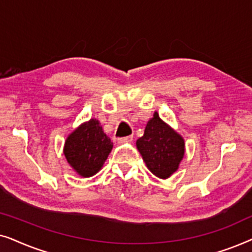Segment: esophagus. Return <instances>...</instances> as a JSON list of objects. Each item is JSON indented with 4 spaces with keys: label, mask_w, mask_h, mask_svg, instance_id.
<instances>
[{
    "label": "esophagus",
    "mask_w": 252,
    "mask_h": 252,
    "mask_svg": "<svg viewBox=\"0 0 252 252\" xmlns=\"http://www.w3.org/2000/svg\"><path fill=\"white\" fill-rule=\"evenodd\" d=\"M133 141V136H125V137H120L118 139V143H130Z\"/></svg>",
    "instance_id": "1"
}]
</instances>
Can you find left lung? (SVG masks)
<instances>
[{"label":"left lung","mask_w":252,"mask_h":252,"mask_svg":"<svg viewBox=\"0 0 252 252\" xmlns=\"http://www.w3.org/2000/svg\"><path fill=\"white\" fill-rule=\"evenodd\" d=\"M136 147L151 173L160 179L171 177L185 155L182 136L165 124L157 112L148 122Z\"/></svg>","instance_id":"left-lung-1"}]
</instances>
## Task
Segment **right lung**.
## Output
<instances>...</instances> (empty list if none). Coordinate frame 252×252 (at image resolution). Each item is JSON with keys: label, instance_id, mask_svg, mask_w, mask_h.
<instances>
[{"label": "right lung", "instance_id": "right-lung-1", "mask_svg": "<svg viewBox=\"0 0 252 252\" xmlns=\"http://www.w3.org/2000/svg\"><path fill=\"white\" fill-rule=\"evenodd\" d=\"M112 147L111 140L106 136L98 120L91 119L67 136L64 155L79 175L89 178L101 170Z\"/></svg>", "mask_w": 252, "mask_h": 252}]
</instances>
